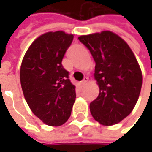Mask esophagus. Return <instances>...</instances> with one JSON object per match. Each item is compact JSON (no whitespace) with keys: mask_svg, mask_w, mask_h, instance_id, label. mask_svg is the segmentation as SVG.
I'll list each match as a JSON object with an SVG mask.
<instances>
[{"mask_svg":"<svg viewBox=\"0 0 152 152\" xmlns=\"http://www.w3.org/2000/svg\"><path fill=\"white\" fill-rule=\"evenodd\" d=\"M87 82H88V78H87V77H85V79H83V80L80 82V84H81V85H82V86H84V85H86V83H87Z\"/></svg>","mask_w":152,"mask_h":152,"instance_id":"esophagus-1","label":"esophagus"}]
</instances>
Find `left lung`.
<instances>
[{"label": "left lung", "mask_w": 152, "mask_h": 152, "mask_svg": "<svg viewBox=\"0 0 152 152\" xmlns=\"http://www.w3.org/2000/svg\"><path fill=\"white\" fill-rule=\"evenodd\" d=\"M93 56L100 93L90 105L91 115L102 125H113L133 111L142 86V73L133 51L111 31L79 37Z\"/></svg>", "instance_id": "left-lung-1"}]
</instances>
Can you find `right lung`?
Returning <instances> with one entry per match:
<instances>
[{
    "instance_id": "right-lung-1",
    "label": "right lung",
    "mask_w": 152,
    "mask_h": 152,
    "mask_svg": "<svg viewBox=\"0 0 152 152\" xmlns=\"http://www.w3.org/2000/svg\"><path fill=\"white\" fill-rule=\"evenodd\" d=\"M73 34L48 32L36 39L22 61L20 82L33 113L49 126H60L69 118L75 86L61 61L72 44Z\"/></svg>"
}]
</instances>
